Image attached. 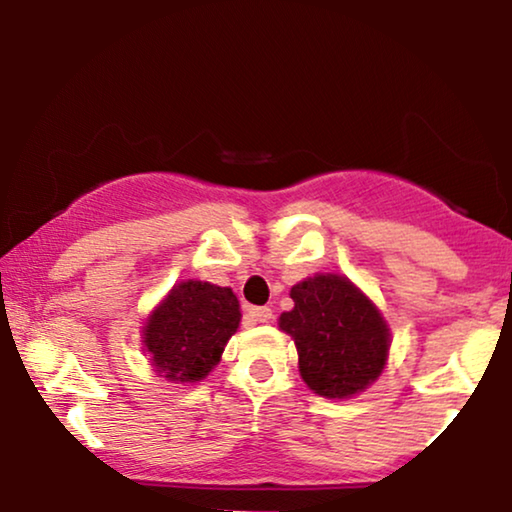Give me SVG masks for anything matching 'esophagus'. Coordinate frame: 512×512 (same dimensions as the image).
<instances>
[{
  "label": "esophagus",
  "mask_w": 512,
  "mask_h": 512,
  "mask_svg": "<svg viewBox=\"0 0 512 512\" xmlns=\"http://www.w3.org/2000/svg\"><path fill=\"white\" fill-rule=\"evenodd\" d=\"M249 317L254 321H261V324H265V321L272 319V310H270V307H249Z\"/></svg>",
  "instance_id": "obj_1"
}]
</instances>
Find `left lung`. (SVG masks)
Masks as SVG:
<instances>
[{
	"label": "left lung",
	"instance_id": "left-lung-1",
	"mask_svg": "<svg viewBox=\"0 0 512 512\" xmlns=\"http://www.w3.org/2000/svg\"><path fill=\"white\" fill-rule=\"evenodd\" d=\"M293 310L279 328L298 349L307 387L326 398H352L384 370L391 333L380 310L347 277L314 275L291 289Z\"/></svg>",
	"mask_w": 512,
	"mask_h": 512
}]
</instances>
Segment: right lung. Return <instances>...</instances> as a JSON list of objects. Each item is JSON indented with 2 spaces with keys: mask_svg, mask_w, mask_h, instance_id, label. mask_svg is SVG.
Wrapping results in <instances>:
<instances>
[{
  "mask_svg": "<svg viewBox=\"0 0 512 512\" xmlns=\"http://www.w3.org/2000/svg\"><path fill=\"white\" fill-rule=\"evenodd\" d=\"M240 317V300L228 286L198 279L174 284L144 326L151 366L170 382L205 380L221 361Z\"/></svg>",
  "mask_w": 512,
  "mask_h": 512,
  "instance_id": "add662e5",
  "label": "right lung"
}]
</instances>
